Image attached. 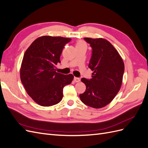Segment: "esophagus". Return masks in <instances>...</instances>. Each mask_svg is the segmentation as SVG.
<instances>
[{
	"label": "esophagus",
	"mask_w": 148,
	"mask_h": 148,
	"mask_svg": "<svg viewBox=\"0 0 148 148\" xmlns=\"http://www.w3.org/2000/svg\"><path fill=\"white\" fill-rule=\"evenodd\" d=\"M74 81H75V82H80V78H79L75 77V78H74Z\"/></svg>",
	"instance_id": "34e87169"
}]
</instances>
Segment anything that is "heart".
<instances>
[{
	"instance_id": "obj_1",
	"label": "heart",
	"mask_w": 148,
	"mask_h": 148,
	"mask_svg": "<svg viewBox=\"0 0 148 148\" xmlns=\"http://www.w3.org/2000/svg\"><path fill=\"white\" fill-rule=\"evenodd\" d=\"M84 44V42L81 41H78V42H77V45H79V44Z\"/></svg>"
}]
</instances>
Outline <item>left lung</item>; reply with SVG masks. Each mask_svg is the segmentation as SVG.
<instances>
[{"instance_id":"1","label":"left lung","mask_w":148,"mask_h":148,"mask_svg":"<svg viewBox=\"0 0 148 148\" xmlns=\"http://www.w3.org/2000/svg\"><path fill=\"white\" fill-rule=\"evenodd\" d=\"M84 39L92 48L89 68L93 73L91 79L82 78L86 89L79 95V97L86 106L99 109L109 104L119 91L125 70L123 61L107 40Z\"/></svg>"}]
</instances>
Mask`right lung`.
I'll use <instances>...</instances> for the list:
<instances>
[{"mask_svg": "<svg viewBox=\"0 0 148 148\" xmlns=\"http://www.w3.org/2000/svg\"><path fill=\"white\" fill-rule=\"evenodd\" d=\"M70 38L50 36L37 38L26 51L20 69L21 83L28 95L40 106H51L60 102L63 89L72 82L73 75L55 71L60 57Z\"/></svg>", "mask_w": 148, "mask_h": 148, "instance_id": "1", "label": "right lung"}]
</instances>
